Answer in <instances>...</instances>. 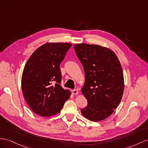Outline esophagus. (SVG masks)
<instances>
[{
    "label": "esophagus",
    "instance_id": "1",
    "mask_svg": "<svg viewBox=\"0 0 148 148\" xmlns=\"http://www.w3.org/2000/svg\"><path fill=\"white\" fill-rule=\"evenodd\" d=\"M72 93H73V94L74 95H77L79 94V91L77 89H74L72 90Z\"/></svg>",
    "mask_w": 148,
    "mask_h": 148
}]
</instances>
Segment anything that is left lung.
<instances>
[{
  "mask_svg": "<svg viewBox=\"0 0 148 148\" xmlns=\"http://www.w3.org/2000/svg\"><path fill=\"white\" fill-rule=\"evenodd\" d=\"M86 81L81 88L87 100L82 115L92 121L110 116L120 103L124 90L122 67L116 54L108 48L86 43L74 45Z\"/></svg>",
  "mask_w": 148,
  "mask_h": 148,
  "instance_id": "left-lung-1",
  "label": "left lung"
}]
</instances>
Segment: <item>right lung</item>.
Returning a JSON list of instances; mask_svg holds the SVG:
<instances>
[{"instance_id":"right-lung-1","label":"right lung","mask_w":148,"mask_h":148,"mask_svg":"<svg viewBox=\"0 0 148 148\" xmlns=\"http://www.w3.org/2000/svg\"><path fill=\"white\" fill-rule=\"evenodd\" d=\"M72 45L47 43L29 58L22 76L23 96L32 110L41 116L60 113L71 93L61 86L60 64Z\"/></svg>"}]
</instances>
